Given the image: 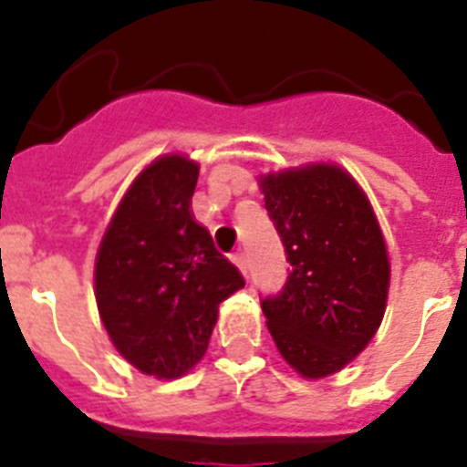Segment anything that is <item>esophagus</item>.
Masks as SVG:
<instances>
[{
	"label": "esophagus",
	"mask_w": 467,
	"mask_h": 467,
	"mask_svg": "<svg viewBox=\"0 0 467 467\" xmlns=\"http://www.w3.org/2000/svg\"><path fill=\"white\" fill-rule=\"evenodd\" d=\"M231 259H234V264H236V266H238V271H241L243 275H247V257H245V253L231 254Z\"/></svg>",
	"instance_id": "34e87169"
}]
</instances>
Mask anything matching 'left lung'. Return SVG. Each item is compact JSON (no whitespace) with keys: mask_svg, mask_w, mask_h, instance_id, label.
<instances>
[{"mask_svg":"<svg viewBox=\"0 0 467 467\" xmlns=\"http://www.w3.org/2000/svg\"><path fill=\"white\" fill-rule=\"evenodd\" d=\"M290 274L264 296L266 327L304 379L339 372L372 341L390 264L365 192L344 168L311 163L259 180Z\"/></svg>","mask_w":467,"mask_h":467,"instance_id":"left-lung-1","label":"left lung"}]
</instances>
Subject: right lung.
Segmentation results:
<instances>
[{
  "label": "right lung",
  "instance_id": "right-lung-1",
  "mask_svg": "<svg viewBox=\"0 0 467 467\" xmlns=\"http://www.w3.org/2000/svg\"><path fill=\"white\" fill-rule=\"evenodd\" d=\"M198 163L168 154L144 168L95 257V299L111 344L140 372L187 374L205 356L217 308L241 271L192 214Z\"/></svg>",
  "mask_w": 467,
  "mask_h": 467
}]
</instances>
